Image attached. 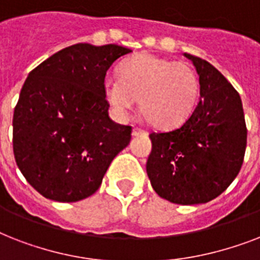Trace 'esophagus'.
<instances>
[{
    "instance_id": "obj_1",
    "label": "esophagus",
    "mask_w": 260,
    "mask_h": 260,
    "mask_svg": "<svg viewBox=\"0 0 260 260\" xmlns=\"http://www.w3.org/2000/svg\"><path fill=\"white\" fill-rule=\"evenodd\" d=\"M132 135H134V136H146L147 132L144 129H142V128H138V126H136V128H134V131H132Z\"/></svg>"
}]
</instances>
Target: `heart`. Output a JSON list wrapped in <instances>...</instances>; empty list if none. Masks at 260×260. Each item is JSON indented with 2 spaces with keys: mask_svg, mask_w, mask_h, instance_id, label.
Listing matches in <instances>:
<instances>
[{
  "mask_svg": "<svg viewBox=\"0 0 260 260\" xmlns=\"http://www.w3.org/2000/svg\"><path fill=\"white\" fill-rule=\"evenodd\" d=\"M200 79L186 62L142 52L122 63L120 77H106L104 93L118 117H125L139 98L142 113L154 125L170 128L191 113Z\"/></svg>",
  "mask_w": 260,
  "mask_h": 260,
  "instance_id": "obj_1",
  "label": "heart"
}]
</instances>
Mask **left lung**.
Segmentation results:
<instances>
[{
	"instance_id": "left-lung-1",
	"label": "left lung",
	"mask_w": 260,
	"mask_h": 260,
	"mask_svg": "<svg viewBox=\"0 0 260 260\" xmlns=\"http://www.w3.org/2000/svg\"><path fill=\"white\" fill-rule=\"evenodd\" d=\"M200 77V100L181 125L150 134L147 175L154 190L174 204H205L238 177L247 146L242 98L220 71L183 54Z\"/></svg>"
}]
</instances>
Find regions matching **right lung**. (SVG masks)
Listing matches in <instances>:
<instances>
[{
    "instance_id": "add662e5",
    "label": "right lung",
    "mask_w": 260,
    "mask_h": 260,
    "mask_svg": "<svg viewBox=\"0 0 260 260\" xmlns=\"http://www.w3.org/2000/svg\"><path fill=\"white\" fill-rule=\"evenodd\" d=\"M132 51L117 44L78 43L30 71L13 114L18 169L43 197L77 202L101 186L132 126L110 120L106 71Z\"/></svg>"
}]
</instances>
